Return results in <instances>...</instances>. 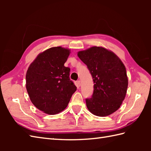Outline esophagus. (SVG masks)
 <instances>
[{
    "label": "esophagus",
    "mask_w": 151,
    "mask_h": 151,
    "mask_svg": "<svg viewBox=\"0 0 151 151\" xmlns=\"http://www.w3.org/2000/svg\"><path fill=\"white\" fill-rule=\"evenodd\" d=\"M81 81H78L77 82H76V86H77V87H80L81 86Z\"/></svg>",
    "instance_id": "1"
}]
</instances>
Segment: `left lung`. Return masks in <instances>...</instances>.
<instances>
[{"mask_svg":"<svg viewBox=\"0 0 151 151\" xmlns=\"http://www.w3.org/2000/svg\"><path fill=\"white\" fill-rule=\"evenodd\" d=\"M78 56L87 65L94 83L92 97L86 99L89 111L99 117L113 114L127 94L129 82L123 63L112 51L102 47L79 51Z\"/></svg>","mask_w":151,"mask_h":151,"instance_id":"8db88e82","label":"left lung"}]
</instances>
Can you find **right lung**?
Returning <instances> with one entry per match:
<instances>
[{"label":"right lung","instance_id":"add662e5","mask_svg":"<svg viewBox=\"0 0 151 151\" xmlns=\"http://www.w3.org/2000/svg\"><path fill=\"white\" fill-rule=\"evenodd\" d=\"M70 50L55 47L40 53L26 74V88L32 104L44 113L54 115L65 110L76 86L70 81V68L64 66Z\"/></svg>","mask_w":151,"mask_h":151}]
</instances>
